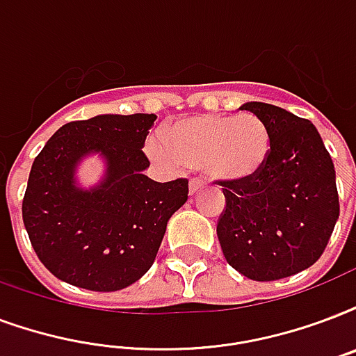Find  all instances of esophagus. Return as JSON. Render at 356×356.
Instances as JSON below:
<instances>
[{"label":"esophagus","mask_w":356,"mask_h":356,"mask_svg":"<svg viewBox=\"0 0 356 356\" xmlns=\"http://www.w3.org/2000/svg\"><path fill=\"white\" fill-rule=\"evenodd\" d=\"M200 188H202V181H200V179H190V183H188L190 194L194 196V194H197V190Z\"/></svg>","instance_id":"esophagus-1"}]
</instances>
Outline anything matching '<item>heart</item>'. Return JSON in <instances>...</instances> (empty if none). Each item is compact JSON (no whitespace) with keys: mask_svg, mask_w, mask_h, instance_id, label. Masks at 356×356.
Masks as SVG:
<instances>
[{"mask_svg":"<svg viewBox=\"0 0 356 356\" xmlns=\"http://www.w3.org/2000/svg\"><path fill=\"white\" fill-rule=\"evenodd\" d=\"M270 138L254 113H202L179 119L147 142L149 156L162 166L202 170L211 181L235 183L254 177L267 162Z\"/></svg>","mask_w":356,"mask_h":356,"instance_id":"obj_1","label":"heart"}]
</instances>
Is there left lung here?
<instances>
[{
	"instance_id": "obj_1",
	"label": "left lung",
	"mask_w": 356,
	"mask_h": 356,
	"mask_svg": "<svg viewBox=\"0 0 356 356\" xmlns=\"http://www.w3.org/2000/svg\"><path fill=\"white\" fill-rule=\"evenodd\" d=\"M241 110L261 119L270 151L254 177L220 183L226 211L216 235L241 275L280 280L312 267L327 248L340 216L334 164L308 119L265 102Z\"/></svg>"
}]
</instances>
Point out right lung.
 Segmentation results:
<instances>
[{
    "label": "right lung",
    "instance_id": "right-lung-1",
    "mask_svg": "<svg viewBox=\"0 0 356 356\" xmlns=\"http://www.w3.org/2000/svg\"><path fill=\"white\" fill-rule=\"evenodd\" d=\"M154 113L72 121L35 159L22 218L35 254L51 275L89 291H119L153 265L168 220L188 200V181L156 183L142 149ZM106 162L93 189L75 183L88 154Z\"/></svg>",
    "mask_w": 356,
    "mask_h": 356
}]
</instances>
